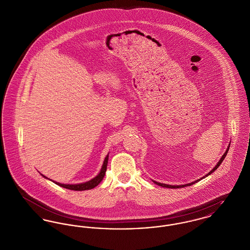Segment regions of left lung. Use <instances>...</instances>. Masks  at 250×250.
<instances>
[{"label": "left lung", "mask_w": 250, "mask_h": 250, "mask_svg": "<svg viewBox=\"0 0 250 250\" xmlns=\"http://www.w3.org/2000/svg\"><path fill=\"white\" fill-rule=\"evenodd\" d=\"M230 145V144H229ZM229 147H228V150H226V152L224 153V155L221 157V159H220V161L217 163L216 166L214 167V168L212 169V170H210L206 176H204V177H207L208 175H209V174H211L215 169H216L218 167L220 166L221 164H222V162L224 161V159H225V157L227 156V153H228V151H229ZM203 177V178H204ZM203 178H201V179H203ZM199 180H197V181H194V182H192V183L187 184V185H181V186H171V185H166V184H162V183H158V182H155L154 181V183L156 184V185H158V186H161V187H164V188H184V187H187V186H191V185H193V184L197 183Z\"/></svg>", "instance_id": "obj_1"}]
</instances>
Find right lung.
I'll use <instances>...</instances> for the list:
<instances>
[{"instance_id":"1","label":"right lung","mask_w":250,"mask_h":250,"mask_svg":"<svg viewBox=\"0 0 250 250\" xmlns=\"http://www.w3.org/2000/svg\"><path fill=\"white\" fill-rule=\"evenodd\" d=\"M107 163H108V155L105 157L103 166L101 167V170H100L99 175H97L95 178H93L92 180H90L86 183L78 184V185H65V184L57 183V182H55V183L62 187V188H65L68 189H72V190H86V189L94 188L95 187H97L102 181V179L105 175L106 169H107ZM43 177H45V176H43Z\"/></svg>"}]
</instances>
